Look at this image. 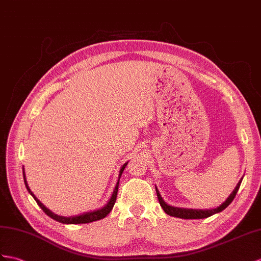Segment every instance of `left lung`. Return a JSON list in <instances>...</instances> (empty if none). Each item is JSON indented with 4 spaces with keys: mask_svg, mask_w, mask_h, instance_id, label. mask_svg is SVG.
<instances>
[{
    "mask_svg": "<svg viewBox=\"0 0 261 261\" xmlns=\"http://www.w3.org/2000/svg\"><path fill=\"white\" fill-rule=\"evenodd\" d=\"M241 180H243V178L239 180L236 188L233 189V192L229 195V197H228V198L224 202H222L220 206H218L217 208H214V209H205V211H204V209H187V208H178V207L169 206L163 200L162 196H161L160 192H158L157 188H156V193H157L158 200H160V204H161L162 208L164 209V212L166 213L167 215L173 216V217L181 218V219H202V218L211 217V216H213L214 214L220 213V212L224 211L225 208L229 206L230 202L233 200L234 196H236V194L238 192Z\"/></svg>",
    "mask_w": 261,
    "mask_h": 261,
    "instance_id": "obj_1",
    "label": "left lung"
}]
</instances>
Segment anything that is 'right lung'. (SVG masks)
I'll return each mask as SVG.
<instances>
[{
  "label": "right lung",
  "instance_id": "add662e5",
  "mask_svg": "<svg viewBox=\"0 0 261 261\" xmlns=\"http://www.w3.org/2000/svg\"><path fill=\"white\" fill-rule=\"evenodd\" d=\"M128 163H126L123 165V167L120 168L119 170V176H118V181L116 184L115 186V189H114L113 192V195L111 197V199L109 200V202L100 209H97V211H94V212H91V213H85V214H82V215H79V216H74V217H63V216H57L55 215L54 213H52L49 211V209H47L45 206H44L42 202L36 198L35 195L31 192V189L29 188V185H28V181L27 179H25V173L23 171V176H24V182H25V186H27V189L29 190V193L33 196V198L35 199V201L37 202V205H39L42 209L43 212L45 213L47 216H49L50 218L56 220V221H60L62 222V224H73V225H77V224H87V222H92V221H96V220H99V219H103L105 218L107 215H109L111 213V211L114 207V204H115L116 201V197H117V192H118V184H119V178L120 176H122L123 171L126 167V165Z\"/></svg>",
  "mask_w": 261,
  "mask_h": 261
}]
</instances>
